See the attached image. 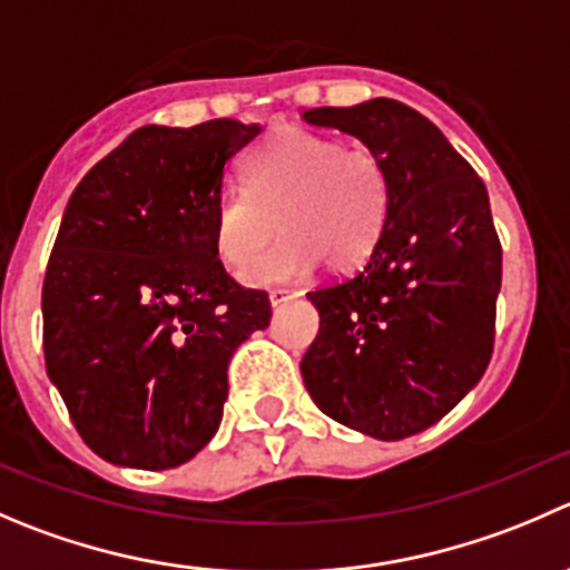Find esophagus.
I'll return each mask as SVG.
<instances>
[{"label": "esophagus", "instance_id": "esophagus-1", "mask_svg": "<svg viewBox=\"0 0 570 570\" xmlns=\"http://www.w3.org/2000/svg\"><path fill=\"white\" fill-rule=\"evenodd\" d=\"M289 297H292L289 289H273V292H269V303H273V308L284 306V303L289 301Z\"/></svg>", "mask_w": 570, "mask_h": 570}]
</instances>
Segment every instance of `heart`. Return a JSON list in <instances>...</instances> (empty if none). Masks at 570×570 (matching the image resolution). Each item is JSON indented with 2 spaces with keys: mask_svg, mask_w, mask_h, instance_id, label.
I'll return each instance as SVG.
<instances>
[{
  "mask_svg": "<svg viewBox=\"0 0 570 570\" xmlns=\"http://www.w3.org/2000/svg\"><path fill=\"white\" fill-rule=\"evenodd\" d=\"M245 189H225L214 206V247L230 269L258 262L253 284L303 278L317 264L353 269L375 250L390 214V175L370 147H342L323 132L284 127L247 156Z\"/></svg>",
  "mask_w": 570,
  "mask_h": 570,
  "instance_id": "b5f03b06",
  "label": "heart"
}]
</instances>
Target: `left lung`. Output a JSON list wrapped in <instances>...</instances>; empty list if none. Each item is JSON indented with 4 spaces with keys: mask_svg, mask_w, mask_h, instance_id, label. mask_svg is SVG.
Wrapping results in <instances>:
<instances>
[{
    "mask_svg": "<svg viewBox=\"0 0 570 570\" xmlns=\"http://www.w3.org/2000/svg\"><path fill=\"white\" fill-rule=\"evenodd\" d=\"M390 175V214L367 262L308 292L320 334L301 362L320 412L375 440L443 420L488 370L501 289L490 197L438 125L395 99L312 108Z\"/></svg>",
    "mask_w": 570,
    "mask_h": 570,
    "instance_id": "obj_1",
    "label": "left lung"
}]
</instances>
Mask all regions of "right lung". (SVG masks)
<instances>
[{
  "instance_id": "1",
  "label": "right lung",
  "mask_w": 570,
  "mask_h": 570,
  "mask_svg": "<svg viewBox=\"0 0 570 570\" xmlns=\"http://www.w3.org/2000/svg\"><path fill=\"white\" fill-rule=\"evenodd\" d=\"M258 125H145L69 197L43 275V358L82 443L141 471L217 434L236 347L269 325L267 292L225 273L214 206Z\"/></svg>"
}]
</instances>
